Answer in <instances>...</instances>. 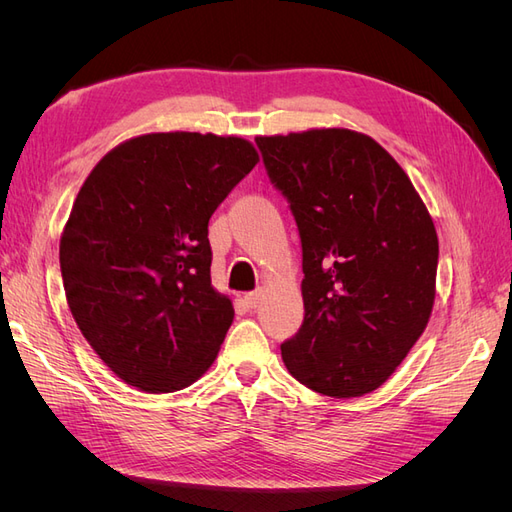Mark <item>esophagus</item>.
<instances>
[{
  "mask_svg": "<svg viewBox=\"0 0 512 512\" xmlns=\"http://www.w3.org/2000/svg\"><path fill=\"white\" fill-rule=\"evenodd\" d=\"M243 303L247 309H256L260 303V292H247L243 297Z\"/></svg>",
  "mask_w": 512,
  "mask_h": 512,
  "instance_id": "esophagus-1",
  "label": "esophagus"
}]
</instances>
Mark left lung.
I'll return each mask as SVG.
<instances>
[{
	"mask_svg": "<svg viewBox=\"0 0 512 512\" xmlns=\"http://www.w3.org/2000/svg\"><path fill=\"white\" fill-rule=\"evenodd\" d=\"M303 247L290 374L335 399L376 391L423 335L436 299L438 235L410 177L374 138L346 128L256 136Z\"/></svg>",
	"mask_w": 512,
	"mask_h": 512,
	"instance_id": "obj_1",
	"label": "left lung"
}]
</instances>
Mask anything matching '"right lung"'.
Returning a JSON list of instances; mask_svg holds the SVG:
<instances>
[{"instance_id":"obj_1","label":"right lung","mask_w":512,"mask_h":512,"mask_svg":"<svg viewBox=\"0 0 512 512\" xmlns=\"http://www.w3.org/2000/svg\"><path fill=\"white\" fill-rule=\"evenodd\" d=\"M258 164L239 136L153 132L94 166L61 232L83 337L123 382L173 393L215 361L235 309L211 286L209 218Z\"/></svg>"}]
</instances>
